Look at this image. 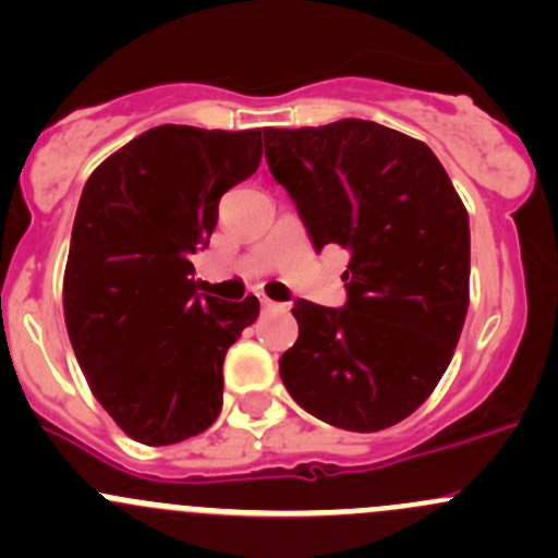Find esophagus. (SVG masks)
Returning a JSON list of instances; mask_svg holds the SVG:
<instances>
[{"mask_svg":"<svg viewBox=\"0 0 558 558\" xmlns=\"http://www.w3.org/2000/svg\"><path fill=\"white\" fill-rule=\"evenodd\" d=\"M258 302H262V307H264V311H278V302H272V300H269V296H264V294H258Z\"/></svg>","mask_w":558,"mask_h":558,"instance_id":"obj_1","label":"esophagus"}]
</instances>
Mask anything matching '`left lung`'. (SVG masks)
I'll use <instances>...</instances> for the list:
<instances>
[{"mask_svg":"<svg viewBox=\"0 0 558 558\" xmlns=\"http://www.w3.org/2000/svg\"><path fill=\"white\" fill-rule=\"evenodd\" d=\"M272 178L315 251L351 253L345 307L296 300L280 356L294 402L348 432H380L426 402L470 307V218L429 145L362 118L264 129Z\"/></svg>","mask_w":558,"mask_h":558,"instance_id":"obj_1","label":"left lung"}]
</instances>
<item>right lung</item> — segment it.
Returning a JSON list of instances; mask_svg holds the SVG:
<instances>
[{
	"instance_id": "right-lung-1",
	"label": "right lung",
	"mask_w": 558,
	"mask_h": 558,
	"mask_svg": "<svg viewBox=\"0 0 558 558\" xmlns=\"http://www.w3.org/2000/svg\"><path fill=\"white\" fill-rule=\"evenodd\" d=\"M262 161V129L165 123L86 180L64 272L72 351L110 418L143 446L202 435L223 404V356L258 315L199 294L196 251L218 202Z\"/></svg>"
}]
</instances>
